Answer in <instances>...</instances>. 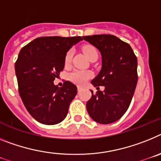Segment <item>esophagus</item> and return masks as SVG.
Segmentation results:
<instances>
[{
  "mask_svg": "<svg viewBox=\"0 0 161 161\" xmlns=\"http://www.w3.org/2000/svg\"><path fill=\"white\" fill-rule=\"evenodd\" d=\"M78 91H79V92H81L82 91V87L81 86H78Z\"/></svg>",
  "mask_w": 161,
  "mask_h": 161,
  "instance_id": "esophagus-1",
  "label": "esophagus"
}]
</instances>
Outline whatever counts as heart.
Segmentation results:
<instances>
[{
	"label": "heart",
	"mask_w": 161,
	"mask_h": 161,
	"mask_svg": "<svg viewBox=\"0 0 161 161\" xmlns=\"http://www.w3.org/2000/svg\"><path fill=\"white\" fill-rule=\"evenodd\" d=\"M82 52L90 61L98 58V51L94 46L86 45L82 47ZM73 57V52L69 50L65 56V65H69ZM92 77V73L86 70H75L69 75V79L76 84L84 85Z\"/></svg>",
	"instance_id": "b5f03b06"
}]
</instances>
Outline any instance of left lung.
<instances>
[{
  "mask_svg": "<svg viewBox=\"0 0 161 161\" xmlns=\"http://www.w3.org/2000/svg\"><path fill=\"white\" fill-rule=\"evenodd\" d=\"M99 49L102 56V68L92 81L97 89L92 92L86 102V110L95 121L110 124L119 120L127 111L138 81V61L129 44L113 35L82 36Z\"/></svg>",
  "mask_w": 161,
  "mask_h": 161,
  "instance_id": "1",
  "label": "left lung"
}]
</instances>
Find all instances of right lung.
Segmentation results:
<instances>
[{"instance_id":"1","label":"right lung","mask_w":161,"mask_h":161,"mask_svg":"<svg viewBox=\"0 0 161 161\" xmlns=\"http://www.w3.org/2000/svg\"><path fill=\"white\" fill-rule=\"evenodd\" d=\"M81 36H44L35 39L20 50L15 62L19 92L23 104L36 121L56 125L66 117L77 86L65 81L59 87L55 78L65 66V56Z\"/></svg>"}]
</instances>
